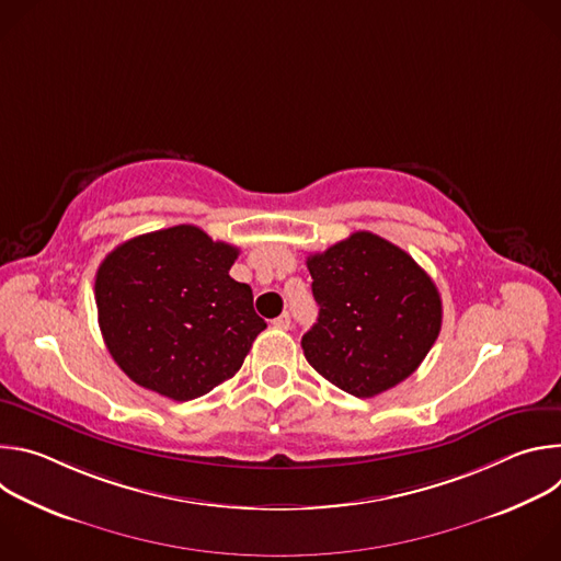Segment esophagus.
I'll list each match as a JSON object with an SVG mask.
<instances>
[{"label":"esophagus","instance_id":"1","mask_svg":"<svg viewBox=\"0 0 561 561\" xmlns=\"http://www.w3.org/2000/svg\"><path fill=\"white\" fill-rule=\"evenodd\" d=\"M273 327L279 329V331H288L290 329V314L282 312L277 319H273Z\"/></svg>","mask_w":561,"mask_h":561}]
</instances>
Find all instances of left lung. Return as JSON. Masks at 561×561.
<instances>
[{"instance_id": "left-lung-1", "label": "left lung", "mask_w": 561, "mask_h": 561, "mask_svg": "<svg viewBox=\"0 0 561 561\" xmlns=\"http://www.w3.org/2000/svg\"><path fill=\"white\" fill-rule=\"evenodd\" d=\"M306 266L319 317L301 348L319 375L364 399L417 370L442 329V297L407 251L357 230Z\"/></svg>"}]
</instances>
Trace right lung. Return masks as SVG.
I'll use <instances>...</instances> for the list:
<instances>
[{"label": "right lung", "instance_id": "add662e5", "mask_svg": "<svg viewBox=\"0 0 561 561\" xmlns=\"http://www.w3.org/2000/svg\"><path fill=\"white\" fill-rule=\"evenodd\" d=\"M239 249L197 226L146 232L100 264V331L117 366L175 402L210 392L244 364L266 329L249 284L228 271Z\"/></svg>", "mask_w": 561, "mask_h": 561}]
</instances>
